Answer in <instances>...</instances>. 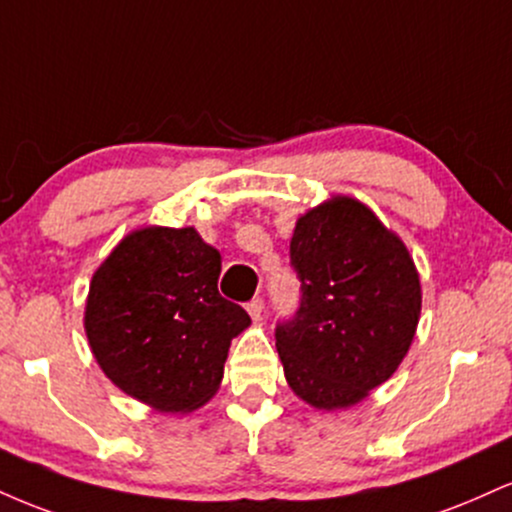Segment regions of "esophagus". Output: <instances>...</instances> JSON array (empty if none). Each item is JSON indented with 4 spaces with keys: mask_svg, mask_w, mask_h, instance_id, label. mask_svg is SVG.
I'll return each mask as SVG.
<instances>
[{
    "mask_svg": "<svg viewBox=\"0 0 512 512\" xmlns=\"http://www.w3.org/2000/svg\"><path fill=\"white\" fill-rule=\"evenodd\" d=\"M248 313L252 320H260L262 313H264V301L262 298H252V301L248 303Z\"/></svg>",
    "mask_w": 512,
    "mask_h": 512,
    "instance_id": "34e87169",
    "label": "esophagus"
}]
</instances>
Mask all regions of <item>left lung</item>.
Segmentation results:
<instances>
[{
  "mask_svg": "<svg viewBox=\"0 0 512 512\" xmlns=\"http://www.w3.org/2000/svg\"><path fill=\"white\" fill-rule=\"evenodd\" d=\"M291 264L301 308L276 327V351L296 397L349 409L407 356L421 317V279L407 245L366 204L332 195L298 216Z\"/></svg>",
  "mask_w": 512,
  "mask_h": 512,
  "instance_id": "obj_1",
  "label": "left lung"
}]
</instances>
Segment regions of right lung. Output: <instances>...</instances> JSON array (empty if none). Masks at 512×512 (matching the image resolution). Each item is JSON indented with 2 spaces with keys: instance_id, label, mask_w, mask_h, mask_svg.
<instances>
[{
  "instance_id": "add662e5",
  "label": "right lung",
  "mask_w": 512,
  "mask_h": 512,
  "mask_svg": "<svg viewBox=\"0 0 512 512\" xmlns=\"http://www.w3.org/2000/svg\"><path fill=\"white\" fill-rule=\"evenodd\" d=\"M221 255L197 228L127 233L93 272L84 330L115 387L161 414H190L219 390L250 315L219 293Z\"/></svg>"
}]
</instances>
